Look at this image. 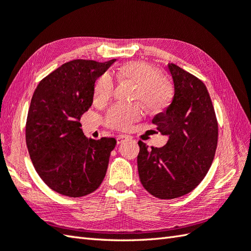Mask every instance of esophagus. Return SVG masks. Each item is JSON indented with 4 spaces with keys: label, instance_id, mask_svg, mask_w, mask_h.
I'll return each instance as SVG.
<instances>
[{
    "label": "esophagus",
    "instance_id": "esophagus-1",
    "mask_svg": "<svg viewBox=\"0 0 251 251\" xmlns=\"http://www.w3.org/2000/svg\"><path fill=\"white\" fill-rule=\"evenodd\" d=\"M128 139H129V136H126V135H120V136H117V138H116L117 145H121V143H123L125 140H128Z\"/></svg>",
    "mask_w": 251,
    "mask_h": 251
}]
</instances>
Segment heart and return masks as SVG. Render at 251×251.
Masks as SVG:
<instances>
[{
  "mask_svg": "<svg viewBox=\"0 0 251 251\" xmlns=\"http://www.w3.org/2000/svg\"><path fill=\"white\" fill-rule=\"evenodd\" d=\"M115 76L120 81L135 85L132 99L143 105L149 113L157 114L167 108L172 99V90L161 77L156 69L141 61H130L117 68ZM114 84L109 74H102L95 83L94 102L105 104L113 95ZM142 116L139 104H115L108 111L105 123L110 128L127 130Z\"/></svg>",
  "mask_w": 251,
  "mask_h": 251,
  "instance_id": "b5f03b06",
  "label": "heart"
}]
</instances>
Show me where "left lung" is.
I'll use <instances>...</instances> for the list:
<instances>
[{"label": "left lung", "mask_w": 251, "mask_h": 251, "mask_svg": "<svg viewBox=\"0 0 251 251\" xmlns=\"http://www.w3.org/2000/svg\"><path fill=\"white\" fill-rule=\"evenodd\" d=\"M168 70L174 98L167 110L152 120L168 141L151 149L139 141L137 157L143 188L161 200L193 191L209 170L218 143V122L205 84L174 63H168Z\"/></svg>", "instance_id": "8db88e82"}]
</instances>
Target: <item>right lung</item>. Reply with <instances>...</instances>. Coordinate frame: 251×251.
Instances as JSON below:
<instances>
[{"mask_svg":"<svg viewBox=\"0 0 251 251\" xmlns=\"http://www.w3.org/2000/svg\"><path fill=\"white\" fill-rule=\"evenodd\" d=\"M115 61L63 63L42 79L32 96L26 147L36 173L57 193L82 197L97 190L104 179L116 140L88 139L79 120L92 106L96 79Z\"/></svg>","mask_w":251,"mask_h":251,"instance_id":"add662e5","label":"right lung"}]
</instances>
